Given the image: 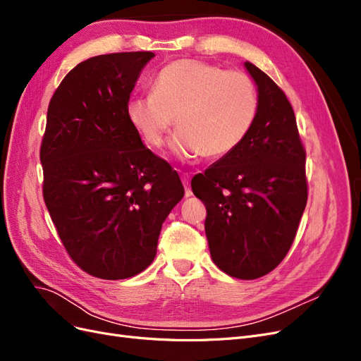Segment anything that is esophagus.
<instances>
[{"instance_id":"34e87169","label":"esophagus","mask_w":361,"mask_h":361,"mask_svg":"<svg viewBox=\"0 0 361 361\" xmlns=\"http://www.w3.org/2000/svg\"><path fill=\"white\" fill-rule=\"evenodd\" d=\"M182 183H183V187H185V195H187V197H191L192 191L190 188V174L188 173L187 174H182Z\"/></svg>"}]
</instances>
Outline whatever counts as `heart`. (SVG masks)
I'll return each mask as SVG.
<instances>
[{
  "label": "heart",
  "instance_id": "1",
  "mask_svg": "<svg viewBox=\"0 0 361 361\" xmlns=\"http://www.w3.org/2000/svg\"><path fill=\"white\" fill-rule=\"evenodd\" d=\"M259 111L255 81L202 60L169 63L152 81V93L130 96L126 118L149 147L162 146L179 128L171 150L179 158H223L241 146Z\"/></svg>",
  "mask_w": 361,
  "mask_h": 361
}]
</instances>
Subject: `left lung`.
I'll use <instances>...</instances> for the list:
<instances>
[{
    "label": "left lung",
    "mask_w": 361,
    "mask_h": 361,
    "mask_svg": "<svg viewBox=\"0 0 361 361\" xmlns=\"http://www.w3.org/2000/svg\"><path fill=\"white\" fill-rule=\"evenodd\" d=\"M257 85L259 111L248 135L191 180L206 206L204 232L214 264L255 280L285 259L307 203L305 150L286 94L245 61Z\"/></svg>",
    "instance_id": "8db88e82"
}]
</instances>
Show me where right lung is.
<instances>
[{"label":"right lung","mask_w":361,"mask_h":361,"mask_svg":"<svg viewBox=\"0 0 361 361\" xmlns=\"http://www.w3.org/2000/svg\"><path fill=\"white\" fill-rule=\"evenodd\" d=\"M154 57L140 51L85 60L48 106L43 200L72 260L97 279L145 271L185 192L176 170L152 154L126 118L130 92Z\"/></svg>","instance_id":"add662e5"}]
</instances>
